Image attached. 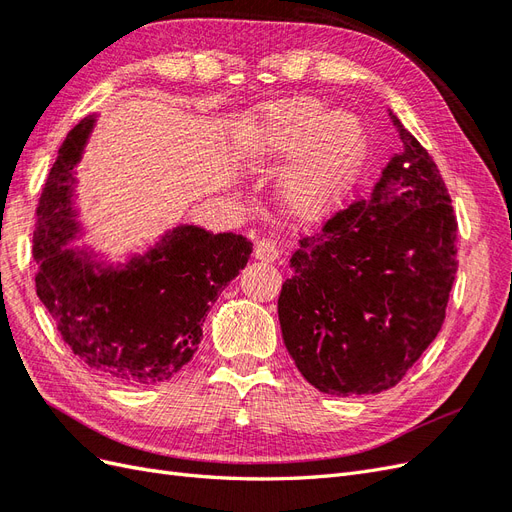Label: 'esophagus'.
Segmentation results:
<instances>
[{"label":"esophagus","instance_id":"obj_1","mask_svg":"<svg viewBox=\"0 0 512 512\" xmlns=\"http://www.w3.org/2000/svg\"><path fill=\"white\" fill-rule=\"evenodd\" d=\"M254 256H256V260H262V262H273L280 258V250H277V245L273 241L260 239L254 245Z\"/></svg>","mask_w":512,"mask_h":512}]
</instances>
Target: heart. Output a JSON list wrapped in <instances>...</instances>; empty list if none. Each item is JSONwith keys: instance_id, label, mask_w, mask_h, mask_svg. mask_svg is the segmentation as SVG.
<instances>
[{"instance_id": "b5f03b06", "label": "heart", "mask_w": 512, "mask_h": 512, "mask_svg": "<svg viewBox=\"0 0 512 512\" xmlns=\"http://www.w3.org/2000/svg\"><path fill=\"white\" fill-rule=\"evenodd\" d=\"M239 151L254 168L292 157L277 183V198L292 220L314 224L342 205L359 181L369 136L359 115L294 96L258 106L239 128Z\"/></svg>"}]
</instances>
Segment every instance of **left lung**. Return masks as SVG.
<instances>
[{
  "mask_svg": "<svg viewBox=\"0 0 512 512\" xmlns=\"http://www.w3.org/2000/svg\"><path fill=\"white\" fill-rule=\"evenodd\" d=\"M389 115L404 149L365 200L301 239L277 301L294 365L335 397L404 378L442 329L457 275V220L440 170Z\"/></svg>",
  "mask_w": 512,
  "mask_h": 512,
  "instance_id": "obj_1",
  "label": "left lung"
}]
</instances>
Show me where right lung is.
<instances>
[{
	"instance_id": "add662e5",
	"label": "right lung",
	"mask_w": 512,
	"mask_h": 512,
	"mask_svg": "<svg viewBox=\"0 0 512 512\" xmlns=\"http://www.w3.org/2000/svg\"><path fill=\"white\" fill-rule=\"evenodd\" d=\"M98 117L87 115L59 149L38 205L36 292L64 342L98 376L158 384L192 361L211 303L247 265L252 243L194 224L164 230L145 252L111 260L85 237L79 164Z\"/></svg>"
}]
</instances>
